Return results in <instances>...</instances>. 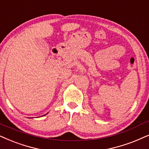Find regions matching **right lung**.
<instances>
[{"label":"right lung","mask_w":149,"mask_h":149,"mask_svg":"<svg viewBox=\"0 0 149 149\" xmlns=\"http://www.w3.org/2000/svg\"><path fill=\"white\" fill-rule=\"evenodd\" d=\"M47 113H46V114H47ZM46 114H45V115H46ZM45 115H44V116H45Z\"/></svg>","instance_id":"add662e5"}]
</instances>
